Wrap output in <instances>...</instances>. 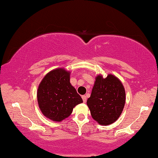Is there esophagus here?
I'll list each match as a JSON object with an SVG mask.
<instances>
[{"instance_id":"esophagus-1","label":"esophagus","mask_w":158,"mask_h":158,"mask_svg":"<svg viewBox=\"0 0 158 158\" xmlns=\"http://www.w3.org/2000/svg\"><path fill=\"white\" fill-rule=\"evenodd\" d=\"M82 101H83L84 103H85V102H87V97L85 96V95H82Z\"/></svg>"}]
</instances>
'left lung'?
<instances>
[{"label":"left lung","mask_w":158,"mask_h":158,"mask_svg":"<svg viewBox=\"0 0 158 158\" xmlns=\"http://www.w3.org/2000/svg\"><path fill=\"white\" fill-rule=\"evenodd\" d=\"M125 103L122 82L113 75L96 77L91 96L87 101L92 117L102 125L113 123L120 117Z\"/></svg>","instance_id":"left-lung-1"}]
</instances>
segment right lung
<instances>
[{"instance_id":"add662e5","label":"right lung","mask_w":158,"mask_h":158,"mask_svg":"<svg viewBox=\"0 0 158 158\" xmlns=\"http://www.w3.org/2000/svg\"><path fill=\"white\" fill-rule=\"evenodd\" d=\"M37 98L43 114L57 122L69 117L73 108L82 102L70 83V73L64 69L53 70L44 77L38 87Z\"/></svg>"}]
</instances>
